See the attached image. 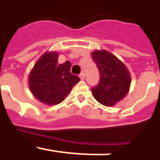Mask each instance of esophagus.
I'll return each instance as SVG.
<instances>
[{
    "instance_id": "1",
    "label": "esophagus",
    "mask_w": 160,
    "mask_h": 160,
    "mask_svg": "<svg viewBox=\"0 0 160 160\" xmlns=\"http://www.w3.org/2000/svg\"><path fill=\"white\" fill-rule=\"evenodd\" d=\"M79 78H81L82 80H83V79L85 78V73H83V72H82V73H80V74H79Z\"/></svg>"
}]
</instances>
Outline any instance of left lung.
<instances>
[{
  "mask_svg": "<svg viewBox=\"0 0 160 160\" xmlns=\"http://www.w3.org/2000/svg\"><path fill=\"white\" fill-rule=\"evenodd\" d=\"M92 58L99 71V82L91 88L96 100L107 107L114 105L128 94L131 76L128 69L115 56L105 50H95Z\"/></svg>",
  "mask_w": 160,
  "mask_h": 160,
  "instance_id": "8db88e82",
  "label": "left lung"
}]
</instances>
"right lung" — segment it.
<instances>
[{"mask_svg":"<svg viewBox=\"0 0 160 160\" xmlns=\"http://www.w3.org/2000/svg\"><path fill=\"white\" fill-rule=\"evenodd\" d=\"M58 53H46L37 62L29 75V88L33 96L48 105L64 100L72 87L79 81L70 73L69 61L58 64Z\"/></svg>","mask_w":160,"mask_h":160,"instance_id":"add662e5","label":"right lung"}]
</instances>
